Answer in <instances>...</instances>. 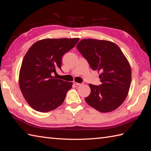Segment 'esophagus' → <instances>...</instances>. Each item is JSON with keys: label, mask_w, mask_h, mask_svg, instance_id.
Wrapping results in <instances>:
<instances>
[{"label": "esophagus", "mask_w": 151, "mask_h": 151, "mask_svg": "<svg viewBox=\"0 0 151 151\" xmlns=\"http://www.w3.org/2000/svg\"><path fill=\"white\" fill-rule=\"evenodd\" d=\"M74 84L76 86H80L82 84L81 83H76V82H74Z\"/></svg>", "instance_id": "esophagus-1"}]
</instances>
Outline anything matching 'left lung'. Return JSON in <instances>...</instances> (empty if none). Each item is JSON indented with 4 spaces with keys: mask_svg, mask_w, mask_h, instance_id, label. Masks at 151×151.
I'll use <instances>...</instances> for the list:
<instances>
[{
    "mask_svg": "<svg viewBox=\"0 0 151 151\" xmlns=\"http://www.w3.org/2000/svg\"><path fill=\"white\" fill-rule=\"evenodd\" d=\"M77 48L93 70L101 72V84H89L85 100L96 110L108 113L117 109L129 93L132 79L130 63L117 45L106 40L83 39Z\"/></svg>",
    "mask_w": 151,
    "mask_h": 151,
    "instance_id": "obj_1",
    "label": "left lung"
}]
</instances>
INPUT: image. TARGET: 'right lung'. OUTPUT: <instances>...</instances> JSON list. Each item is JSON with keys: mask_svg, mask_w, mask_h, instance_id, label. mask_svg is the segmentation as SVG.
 <instances>
[{"mask_svg": "<svg viewBox=\"0 0 151 151\" xmlns=\"http://www.w3.org/2000/svg\"><path fill=\"white\" fill-rule=\"evenodd\" d=\"M79 38H47L29 48L22 60L19 84L21 93L35 110L47 113L64 101L72 83L52 76L61 69L63 55L75 47Z\"/></svg>", "mask_w": 151, "mask_h": 151, "instance_id": "right-lung-1", "label": "right lung"}]
</instances>
